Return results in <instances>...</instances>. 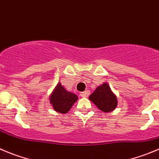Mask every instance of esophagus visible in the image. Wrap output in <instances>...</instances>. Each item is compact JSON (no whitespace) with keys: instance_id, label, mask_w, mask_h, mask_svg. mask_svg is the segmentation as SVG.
I'll list each match as a JSON object with an SVG mask.
<instances>
[{"instance_id":"34e87169","label":"esophagus","mask_w":159,"mask_h":159,"mask_svg":"<svg viewBox=\"0 0 159 159\" xmlns=\"http://www.w3.org/2000/svg\"><path fill=\"white\" fill-rule=\"evenodd\" d=\"M89 93H90L89 91H84V92H82L80 95H81V97H87V96L89 95Z\"/></svg>"}]
</instances>
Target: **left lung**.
Here are the masks:
<instances>
[{
    "mask_svg": "<svg viewBox=\"0 0 159 159\" xmlns=\"http://www.w3.org/2000/svg\"><path fill=\"white\" fill-rule=\"evenodd\" d=\"M89 100L103 112H111L118 104L117 97L107 83L100 85L89 96Z\"/></svg>",
    "mask_w": 159,
    "mask_h": 159,
    "instance_id": "left-lung-1",
    "label": "left lung"
}]
</instances>
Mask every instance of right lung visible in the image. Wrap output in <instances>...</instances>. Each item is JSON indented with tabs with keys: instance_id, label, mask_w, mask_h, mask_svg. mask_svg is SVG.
Masks as SVG:
<instances>
[{
	"instance_id": "right-lung-1",
	"label": "right lung",
	"mask_w": 159,
	"mask_h": 159,
	"mask_svg": "<svg viewBox=\"0 0 159 159\" xmlns=\"http://www.w3.org/2000/svg\"><path fill=\"white\" fill-rule=\"evenodd\" d=\"M77 100L78 96L74 93L66 91L64 87L62 86L59 83L50 96V103L52 105L54 110L62 114H65L69 111Z\"/></svg>"
}]
</instances>
